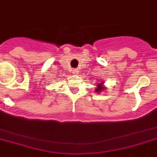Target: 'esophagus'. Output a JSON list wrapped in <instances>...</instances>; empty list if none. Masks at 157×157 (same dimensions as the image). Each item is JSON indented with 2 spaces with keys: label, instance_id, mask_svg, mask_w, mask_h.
Here are the masks:
<instances>
[{
  "label": "esophagus",
  "instance_id": "esophagus-1",
  "mask_svg": "<svg viewBox=\"0 0 157 157\" xmlns=\"http://www.w3.org/2000/svg\"><path fill=\"white\" fill-rule=\"evenodd\" d=\"M77 72H78V70H77V69L73 70V73H74V74H76Z\"/></svg>",
  "mask_w": 157,
  "mask_h": 157
}]
</instances>
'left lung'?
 I'll return each mask as SVG.
<instances>
[{"label": "left lung", "mask_w": 157, "mask_h": 157, "mask_svg": "<svg viewBox=\"0 0 157 157\" xmlns=\"http://www.w3.org/2000/svg\"><path fill=\"white\" fill-rule=\"evenodd\" d=\"M98 83L96 84V88L95 91H96V93H101L102 90H104L105 89V85H104V82L103 81H98Z\"/></svg>", "instance_id": "left-lung-1"}]
</instances>
